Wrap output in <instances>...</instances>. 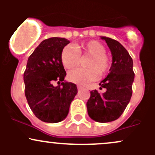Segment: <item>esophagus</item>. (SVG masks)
<instances>
[{
  "mask_svg": "<svg viewBox=\"0 0 155 155\" xmlns=\"http://www.w3.org/2000/svg\"><path fill=\"white\" fill-rule=\"evenodd\" d=\"M77 88H78V90H80V89L82 88V86H80V85H78Z\"/></svg>",
  "mask_w": 155,
  "mask_h": 155,
  "instance_id": "esophagus-1",
  "label": "esophagus"
}]
</instances>
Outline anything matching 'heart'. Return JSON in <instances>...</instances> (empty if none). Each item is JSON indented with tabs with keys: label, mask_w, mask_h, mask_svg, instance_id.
<instances>
[{
	"label": "heart",
	"mask_w": 155,
	"mask_h": 155,
	"mask_svg": "<svg viewBox=\"0 0 155 155\" xmlns=\"http://www.w3.org/2000/svg\"><path fill=\"white\" fill-rule=\"evenodd\" d=\"M106 49L101 43L90 40L75 45L74 47L67 46L63 48L61 59L66 69H72L78 65L80 56L88 55L91 58L86 63V69H75L69 72L68 79L77 85H85L97 79V75L103 76L109 71L110 58L105 54Z\"/></svg>",
	"instance_id": "b5f03b06"
}]
</instances>
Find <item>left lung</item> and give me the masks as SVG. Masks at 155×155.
<instances>
[{
	"mask_svg": "<svg viewBox=\"0 0 155 155\" xmlns=\"http://www.w3.org/2000/svg\"><path fill=\"white\" fill-rule=\"evenodd\" d=\"M105 40L112 57V63L107 77L101 81L100 90L91 91L87 102L89 117L94 121L107 123L118 119L130 101L134 80L133 59L126 48L117 40L101 37Z\"/></svg>",
	"mask_w": 155,
	"mask_h": 155,
	"instance_id": "obj_1",
	"label": "left lung"
}]
</instances>
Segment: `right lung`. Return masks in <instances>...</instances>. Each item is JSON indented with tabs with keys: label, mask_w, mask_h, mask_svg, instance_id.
<instances>
[{
	"label": "right lung",
	"mask_w": 155,
	"mask_h": 155,
	"mask_svg": "<svg viewBox=\"0 0 155 155\" xmlns=\"http://www.w3.org/2000/svg\"><path fill=\"white\" fill-rule=\"evenodd\" d=\"M68 43L61 37L44 40L28 59L24 73L26 99L36 117L44 122L63 121L78 92L75 84L64 80L67 74L61 54ZM54 81L62 84L54 87Z\"/></svg>",
	"instance_id": "1"
}]
</instances>
